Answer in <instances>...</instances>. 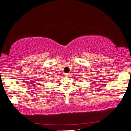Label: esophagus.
<instances>
[{
    "instance_id": "1",
    "label": "esophagus",
    "mask_w": 131,
    "mask_h": 131,
    "mask_svg": "<svg viewBox=\"0 0 131 131\" xmlns=\"http://www.w3.org/2000/svg\"><path fill=\"white\" fill-rule=\"evenodd\" d=\"M70 75V73H65V74H64V75H65L66 77H69Z\"/></svg>"
}]
</instances>
